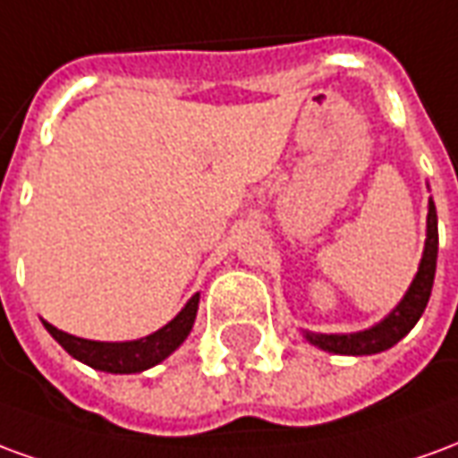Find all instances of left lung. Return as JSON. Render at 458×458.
Masks as SVG:
<instances>
[{
    "label": "left lung",
    "instance_id": "left-lung-1",
    "mask_svg": "<svg viewBox=\"0 0 458 458\" xmlns=\"http://www.w3.org/2000/svg\"><path fill=\"white\" fill-rule=\"evenodd\" d=\"M437 250H439V233H437V208L429 199V213H427V240H424V252L420 269L414 275L412 284L407 289L403 301L387 314V317L355 334H304L309 344L318 345L321 351L338 355H373L380 351L393 348L400 338H404L420 321L427 309L429 294H432L434 272H437Z\"/></svg>",
    "mask_w": 458,
    "mask_h": 458
}]
</instances>
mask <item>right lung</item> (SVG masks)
<instances>
[{"mask_svg": "<svg viewBox=\"0 0 458 458\" xmlns=\"http://www.w3.org/2000/svg\"><path fill=\"white\" fill-rule=\"evenodd\" d=\"M199 297H193L186 301V307L181 309L176 317L171 318L169 324L159 331H154L149 336L137 338V341H122V344H107V341H88V338H78L58 331L51 327L48 321H44L46 331L64 345L68 353L73 355L75 360L90 365L95 370H105V373H141L151 365L161 363L164 358H169L176 348H179L186 336L193 328L196 321V311H199Z\"/></svg>", "mask_w": 458, "mask_h": 458, "instance_id": "1", "label": "right lung"}]
</instances>
